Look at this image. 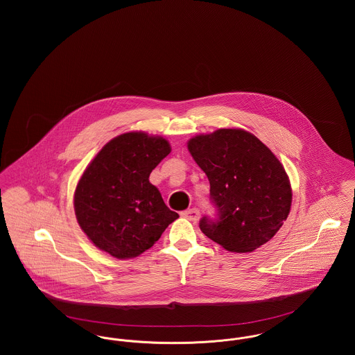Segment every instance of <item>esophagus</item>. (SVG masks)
Listing matches in <instances>:
<instances>
[{"label":"esophagus","instance_id":"34e87169","mask_svg":"<svg viewBox=\"0 0 355 355\" xmlns=\"http://www.w3.org/2000/svg\"><path fill=\"white\" fill-rule=\"evenodd\" d=\"M182 216L187 218V220H198L200 218V216H201V213H200V210L197 209V207H193V209H189V210H185L184 213H182Z\"/></svg>","mask_w":355,"mask_h":355}]
</instances>
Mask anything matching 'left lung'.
Returning a JSON list of instances; mask_svg holds the SVG:
<instances>
[{"label": "left lung", "mask_w": 355, "mask_h": 355, "mask_svg": "<svg viewBox=\"0 0 355 355\" xmlns=\"http://www.w3.org/2000/svg\"><path fill=\"white\" fill-rule=\"evenodd\" d=\"M187 149L207 175L217 209V218L200 220L203 234L236 253L270 241L291 206L288 177L270 149L242 129L196 135Z\"/></svg>", "instance_id": "1"}]
</instances>
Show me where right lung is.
I'll list each match as a JSON object with an SVG mask.
<instances>
[{"mask_svg": "<svg viewBox=\"0 0 355 355\" xmlns=\"http://www.w3.org/2000/svg\"><path fill=\"white\" fill-rule=\"evenodd\" d=\"M170 150L162 137L130 132L109 141L89 164L76 187L74 211L100 250L119 259L135 258L178 218L149 182Z\"/></svg>", "mask_w": 355, "mask_h": 355, "instance_id": "add662e5", "label": "right lung"}]
</instances>
